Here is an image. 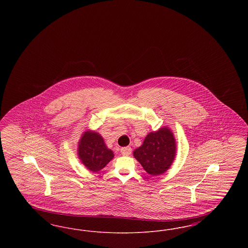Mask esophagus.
Here are the masks:
<instances>
[{
	"label": "esophagus",
	"mask_w": 248,
	"mask_h": 248,
	"mask_svg": "<svg viewBox=\"0 0 248 248\" xmlns=\"http://www.w3.org/2000/svg\"><path fill=\"white\" fill-rule=\"evenodd\" d=\"M121 153L124 156H128L132 153V149L130 147H124L121 149Z\"/></svg>",
	"instance_id": "34e87169"
}]
</instances>
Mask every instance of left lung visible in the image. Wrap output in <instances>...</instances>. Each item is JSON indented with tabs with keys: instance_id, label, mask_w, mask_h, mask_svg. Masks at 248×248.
<instances>
[{
	"instance_id": "obj_1",
	"label": "left lung",
	"mask_w": 248,
	"mask_h": 248,
	"mask_svg": "<svg viewBox=\"0 0 248 248\" xmlns=\"http://www.w3.org/2000/svg\"><path fill=\"white\" fill-rule=\"evenodd\" d=\"M176 151L177 143L172 131L168 127H162L147 135L141 146L134 151V157L148 174L155 177L170 168L175 160Z\"/></svg>"
}]
</instances>
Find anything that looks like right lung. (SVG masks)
I'll list each match as a JSON object with an SVG mask.
<instances>
[{"mask_svg": "<svg viewBox=\"0 0 248 248\" xmlns=\"http://www.w3.org/2000/svg\"><path fill=\"white\" fill-rule=\"evenodd\" d=\"M78 157L87 169L97 172L112 160L114 154L108 149L98 133L87 130L83 132L78 144Z\"/></svg>", "mask_w": 248, "mask_h": 248, "instance_id": "right-lung-1", "label": "right lung"}]
</instances>
